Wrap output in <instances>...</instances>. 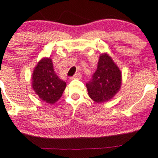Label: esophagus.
<instances>
[{
  "mask_svg": "<svg viewBox=\"0 0 158 158\" xmlns=\"http://www.w3.org/2000/svg\"><path fill=\"white\" fill-rule=\"evenodd\" d=\"M81 77H82V75H81L79 73H78L75 74L73 77L70 78V79H80Z\"/></svg>",
  "mask_w": 158,
  "mask_h": 158,
  "instance_id": "34e87169",
  "label": "esophagus"
}]
</instances>
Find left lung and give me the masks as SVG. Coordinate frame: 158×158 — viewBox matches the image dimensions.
<instances>
[{
  "label": "left lung",
  "instance_id": "1",
  "mask_svg": "<svg viewBox=\"0 0 158 158\" xmlns=\"http://www.w3.org/2000/svg\"><path fill=\"white\" fill-rule=\"evenodd\" d=\"M122 74L107 54H101L92 79L86 83L89 95L96 103L107 102L119 91Z\"/></svg>",
  "mask_w": 158,
  "mask_h": 158
}]
</instances>
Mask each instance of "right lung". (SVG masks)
I'll return each instance as SVG.
<instances>
[{
  "mask_svg": "<svg viewBox=\"0 0 158 158\" xmlns=\"http://www.w3.org/2000/svg\"><path fill=\"white\" fill-rule=\"evenodd\" d=\"M32 89L44 102L53 104L60 98L66 83L54 70L51 58H42L32 73Z\"/></svg>",
  "mask_w": 158,
  "mask_h": 158,
  "instance_id": "1",
  "label": "right lung"
}]
</instances>
